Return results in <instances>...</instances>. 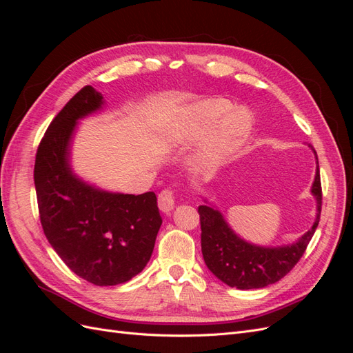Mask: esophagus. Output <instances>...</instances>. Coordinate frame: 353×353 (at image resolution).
<instances>
[{"label": "esophagus", "instance_id": "obj_1", "mask_svg": "<svg viewBox=\"0 0 353 353\" xmlns=\"http://www.w3.org/2000/svg\"><path fill=\"white\" fill-rule=\"evenodd\" d=\"M175 200H176V193L174 190L170 188H165L159 193V208L160 210L163 212H169L174 209L175 205Z\"/></svg>", "mask_w": 353, "mask_h": 353}]
</instances>
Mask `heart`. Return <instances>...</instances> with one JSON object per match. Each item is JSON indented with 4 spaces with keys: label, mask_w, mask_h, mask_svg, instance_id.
<instances>
[{
    "label": "heart",
    "mask_w": 353,
    "mask_h": 353,
    "mask_svg": "<svg viewBox=\"0 0 353 353\" xmlns=\"http://www.w3.org/2000/svg\"><path fill=\"white\" fill-rule=\"evenodd\" d=\"M213 126L216 128L212 135V157L221 159L248 141L252 119L248 112L232 109L228 100L212 99L199 103L190 113L191 135L206 134Z\"/></svg>",
    "instance_id": "b5f03b06"
}]
</instances>
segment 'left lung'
<instances>
[{"label": "left lung", "instance_id": "left-lung-1", "mask_svg": "<svg viewBox=\"0 0 353 353\" xmlns=\"http://www.w3.org/2000/svg\"><path fill=\"white\" fill-rule=\"evenodd\" d=\"M316 197V219L312 228L297 243L285 248H259L239 239L218 210L199 206L201 227V253L208 268L221 281L240 290L262 288L274 284L290 272L301 261L319 223L323 206V188L319 168L312 185Z\"/></svg>", "mask_w": 353, "mask_h": 353}]
</instances>
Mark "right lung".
<instances>
[{
	"mask_svg": "<svg viewBox=\"0 0 353 353\" xmlns=\"http://www.w3.org/2000/svg\"><path fill=\"white\" fill-rule=\"evenodd\" d=\"M101 104V92L91 85L73 95L42 137L34 179L41 225L51 248L81 279L116 285L130 281L150 261L162 218L153 191L105 193L70 172L73 128Z\"/></svg>",
	"mask_w": 353,
	"mask_h": 353,
	"instance_id": "right-lung-1",
	"label": "right lung"
}]
</instances>
